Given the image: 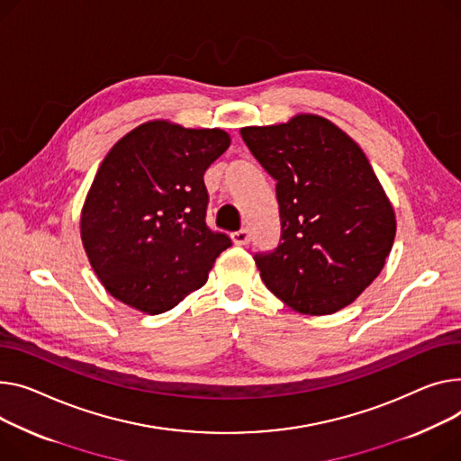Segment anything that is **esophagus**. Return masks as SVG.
<instances>
[{"label": "esophagus", "instance_id": "1", "mask_svg": "<svg viewBox=\"0 0 461 461\" xmlns=\"http://www.w3.org/2000/svg\"><path fill=\"white\" fill-rule=\"evenodd\" d=\"M231 240L237 244V247H244V244L250 242V233H249V230H239L235 233H231Z\"/></svg>", "mask_w": 461, "mask_h": 461}]
</instances>
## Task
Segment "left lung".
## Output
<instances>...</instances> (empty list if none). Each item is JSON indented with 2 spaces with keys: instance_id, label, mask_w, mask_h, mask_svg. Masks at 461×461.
Instances as JSON below:
<instances>
[{
  "instance_id": "1",
  "label": "left lung",
  "mask_w": 461,
  "mask_h": 461,
  "mask_svg": "<svg viewBox=\"0 0 461 461\" xmlns=\"http://www.w3.org/2000/svg\"><path fill=\"white\" fill-rule=\"evenodd\" d=\"M240 137L276 179L280 205L278 249L254 258L265 285L305 315L343 310L376 280L396 231L369 159L317 114L242 128Z\"/></svg>"
}]
</instances>
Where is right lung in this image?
Listing matches in <instances>:
<instances>
[{"label": "right lung", "instance_id": "1", "mask_svg": "<svg viewBox=\"0 0 461 461\" xmlns=\"http://www.w3.org/2000/svg\"><path fill=\"white\" fill-rule=\"evenodd\" d=\"M226 131L151 120L102 161L81 211V240L104 287L148 315L207 282L231 240L205 224L203 174L228 149Z\"/></svg>", "mask_w": 461, "mask_h": 461}]
</instances>
